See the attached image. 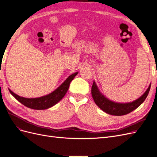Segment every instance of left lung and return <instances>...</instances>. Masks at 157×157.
I'll use <instances>...</instances> for the list:
<instances>
[{
    "label": "left lung",
    "mask_w": 157,
    "mask_h": 157,
    "mask_svg": "<svg viewBox=\"0 0 157 157\" xmlns=\"http://www.w3.org/2000/svg\"><path fill=\"white\" fill-rule=\"evenodd\" d=\"M150 88L151 85L143 96L134 101L128 103H118L113 102L104 97L99 92L96 83L94 82L92 86V96L96 105L104 112L111 115L121 116L126 115L138 107L145 101L149 92Z\"/></svg>",
    "instance_id": "1"
}]
</instances>
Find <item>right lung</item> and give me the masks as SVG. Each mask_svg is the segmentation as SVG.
Returning a JSON list of instances; mask_svg holds the SVG:
<instances>
[{"mask_svg":"<svg viewBox=\"0 0 157 157\" xmlns=\"http://www.w3.org/2000/svg\"><path fill=\"white\" fill-rule=\"evenodd\" d=\"M78 73H73L70 75L69 77L66 79L64 82L61 84L58 88L53 92L50 93L48 95H46L45 96H42L38 98H25L19 96L18 95L14 94L13 92L9 89L10 94L15 98L18 101L22 103L23 105L27 107L36 109V110H43V109H48L59 102L62 99L65 94L67 93L69 89V85L72 80L75 78Z\"/></svg>","mask_w":157,"mask_h":157,"instance_id":"obj_1","label":"right lung"}]
</instances>
